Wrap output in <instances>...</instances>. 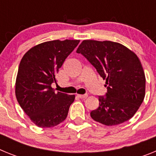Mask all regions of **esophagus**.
I'll return each mask as SVG.
<instances>
[{"label": "esophagus", "instance_id": "obj_1", "mask_svg": "<svg viewBox=\"0 0 156 156\" xmlns=\"http://www.w3.org/2000/svg\"><path fill=\"white\" fill-rule=\"evenodd\" d=\"M87 96V94H77V97H79L80 98H86Z\"/></svg>", "mask_w": 156, "mask_h": 156}]
</instances>
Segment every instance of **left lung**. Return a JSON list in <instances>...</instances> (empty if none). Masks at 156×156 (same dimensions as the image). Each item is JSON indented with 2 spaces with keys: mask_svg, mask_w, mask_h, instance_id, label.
Listing matches in <instances>:
<instances>
[{
  "mask_svg": "<svg viewBox=\"0 0 156 156\" xmlns=\"http://www.w3.org/2000/svg\"><path fill=\"white\" fill-rule=\"evenodd\" d=\"M105 80V97L90 112L94 120L105 126L126 122L134 115L145 95V76L137 55L119 43L83 41L76 50Z\"/></svg>",
  "mask_w": 156,
  "mask_h": 156,
  "instance_id": "obj_1",
  "label": "left lung"
}]
</instances>
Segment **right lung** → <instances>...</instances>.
I'll return each mask as SVG.
<instances>
[{"instance_id": "add662e5", "label": "right lung", "mask_w": 156, "mask_h": 156, "mask_svg": "<svg viewBox=\"0 0 156 156\" xmlns=\"http://www.w3.org/2000/svg\"><path fill=\"white\" fill-rule=\"evenodd\" d=\"M79 40L47 41L30 48L19 66L16 96L19 105L39 127H53L66 119L75 95L51 87L56 74Z\"/></svg>"}]
</instances>
